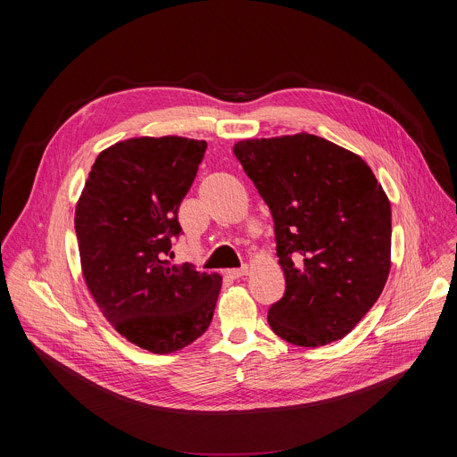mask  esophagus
I'll list each match as a JSON object with an SVG mask.
<instances>
[{"mask_svg": "<svg viewBox=\"0 0 457 457\" xmlns=\"http://www.w3.org/2000/svg\"><path fill=\"white\" fill-rule=\"evenodd\" d=\"M247 271H249V268H247V266H242V268H237V270H228L226 275L231 277V278H240V277H245Z\"/></svg>", "mask_w": 457, "mask_h": 457, "instance_id": "esophagus-1", "label": "esophagus"}]
</instances>
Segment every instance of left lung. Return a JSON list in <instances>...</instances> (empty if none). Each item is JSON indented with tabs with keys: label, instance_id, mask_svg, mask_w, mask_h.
Here are the masks:
<instances>
[{
	"label": "left lung",
	"instance_id": "1",
	"mask_svg": "<svg viewBox=\"0 0 457 457\" xmlns=\"http://www.w3.org/2000/svg\"><path fill=\"white\" fill-rule=\"evenodd\" d=\"M275 222L284 296L270 307L286 342L318 347L349 335L390 270V203L353 152L311 134L233 148Z\"/></svg>",
	"mask_w": 457,
	"mask_h": 457
}]
</instances>
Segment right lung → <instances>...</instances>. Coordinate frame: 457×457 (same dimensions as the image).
I'll list each match as a JSON object with an SVG mask.
<instances>
[{
    "label": "right lung",
    "instance_id": "right-lung-1",
    "mask_svg": "<svg viewBox=\"0 0 457 457\" xmlns=\"http://www.w3.org/2000/svg\"><path fill=\"white\" fill-rule=\"evenodd\" d=\"M206 148L173 136L117 143L96 159L76 206L83 277L96 303L117 333L155 354L206 333L222 286L217 273L168 260Z\"/></svg>",
    "mask_w": 457,
    "mask_h": 457
}]
</instances>
